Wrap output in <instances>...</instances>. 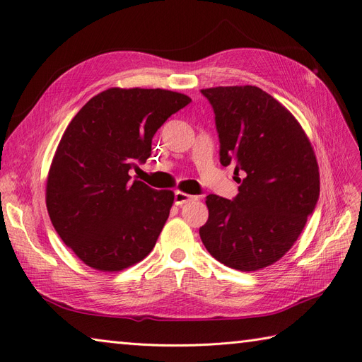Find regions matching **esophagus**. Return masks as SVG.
I'll return each instance as SVG.
<instances>
[{"label":"esophagus","instance_id":"34e87169","mask_svg":"<svg viewBox=\"0 0 362 362\" xmlns=\"http://www.w3.org/2000/svg\"><path fill=\"white\" fill-rule=\"evenodd\" d=\"M194 199H198V198H196V196L184 193V192H180V190L175 192V204H177V205H182L185 202H190V201H194Z\"/></svg>","mask_w":362,"mask_h":362}]
</instances>
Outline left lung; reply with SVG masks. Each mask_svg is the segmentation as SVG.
<instances>
[{
	"mask_svg": "<svg viewBox=\"0 0 362 362\" xmlns=\"http://www.w3.org/2000/svg\"><path fill=\"white\" fill-rule=\"evenodd\" d=\"M214 108L221 163L245 172L233 201L208 194L199 229L222 264L255 272L279 261L299 238L320 193L319 164L302 125L257 86L202 89Z\"/></svg>",
	"mask_w": 362,
	"mask_h": 362,
	"instance_id": "8db88e82",
	"label": "left lung"
}]
</instances>
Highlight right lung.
Returning <instances> with one entry per match:
<instances>
[{"label":"right lung","mask_w":362,"mask_h":362,"mask_svg":"<svg viewBox=\"0 0 362 362\" xmlns=\"http://www.w3.org/2000/svg\"><path fill=\"white\" fill-rule=\"evenodd\" d=\"M190 101L164 89L110 87L64 129L45 199L52 226L86 266L119 272L154 249L175 194L131 182L128 172L146 161L157 129Z\"/></svg>","instance_id":"right-lung-1"}]
</instances>
